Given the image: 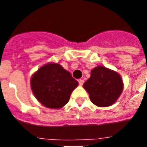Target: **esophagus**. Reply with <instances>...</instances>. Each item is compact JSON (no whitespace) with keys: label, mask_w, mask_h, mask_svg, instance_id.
<instances>
[{"label":"esophagus","mask_w":147,"mask_h":147,"mask_svg":"<svg viewBox=\"0 0 147 147\" xmlns=\"http://www.w3.org/2000/svg\"><path fill=\"white\" fill-rule=\"evenodd\" d=\"M84 83V80H79V84H80V86H82Z\"/></svg>","instance_id":"esophagus-1"}]
</instances>
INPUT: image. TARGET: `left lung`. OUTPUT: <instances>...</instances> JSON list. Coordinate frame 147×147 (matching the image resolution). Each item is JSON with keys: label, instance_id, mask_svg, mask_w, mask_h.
I'll return each instance as SVG.
<instances>
[{"label": "left lung", "instance_id": "1", "mask_svg": "<svg viewBox=\"0 0 147 147\" xmlns=\"http://www.w3.org/2000/svg\"><path fill=\"white\" fill-rule=\"evenodd\" d=\"M90 99L98 107L113 105L123 90V83L119 73L109 68L98 66L90 71V77L83 84Z\"/></svg>", "mask_w": 147, "mask_h": 147}]
</instances>
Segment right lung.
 Masks as SVG:
<instances>
[{"instance_id": "obj_1", "label": "right lung", "mask_w": 147, "mask_h": 147, "mask_svg": "<svg viewBox=\"0 0 147 147\" xmlns=\"http://www.w3.org/2000/svg\"><path fill=\"white\" fill-rule=\"evenodd\" d=\"M78 85L69 71L54 62L42 65L30 79V87L34 97L42 105L53 109L64 107Z\"/></svg>"}]
</instances>
